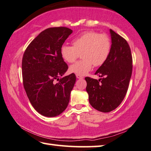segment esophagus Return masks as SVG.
<instances>
[{"instance_id":"esophagus-1","label":"esophagus","mask_w":151,"mask_h":151,"mask_svg":"<svg viewBox=\"0 0 151 151\" xmlns=\"http://www.w3.org/2000/svg\"><path fill=\"white\" fill-rule=\"evenodd\" d=\"M76 78H78V79H81V78H83V76H81V75H76Z\"/></svg>"}]
</instances>
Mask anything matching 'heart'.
<instances>
[{"instance_id":"b5f03b06","label":"heart","mask_w":151,"mask_h":151,"mask_svg":"<svg viewBox=\"0 0 151 151\" xmlns=\"http://www.w3.org/2000/svg\"><path fill=\"white\" fill-rule=\"evenodd\" d=\"M73 46L63 44L61 55L68 63H73L81 54L82 60L70 67V71L84 76L93 67L101 66L107 61L111 50L110 38L95 31H86L72 41Z\"/></svg>"}]
</instances>
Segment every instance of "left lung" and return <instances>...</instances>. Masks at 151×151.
I'll list each match as a JSON object with an SVG mask.
<instances>
[{"instance_id": "1", "label": "left lung", "mask_w": 151, "mask_h": 151, "mask_svg": "<svg viewBox=\"0 0 151 151\" xmlns=\"http://www.w3.org/2000/svg\"><path fill=\"white\" fill-rule=\"evenodd\" d=\"M111 50L96 70L99 80L86 77L89 102L96 110L109 113L119 107L127 93L132 73V56L127 41L110 29Z\"/></svg>"}]
</instances>
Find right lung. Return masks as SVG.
<instances>
[{"mask_svg":"<svg viewBox=\"0 0 151 151\" xmlns=\"http://www.w3.org/2000/svg\"><path fill=\"white\" fill-rule=\"evenodd\" d=\"M72 32L65 27L46 29L29 44L23 54V86L32 107L44 116H58L69 104L76 76L72 73L58 78L68 69L61 55V47ZM55 79L59 82L55 83Z\"/></svg>","mask_w":151,"mask_h":151,"instance_id":"add662e5","label":"right lung"}]
</instances>
